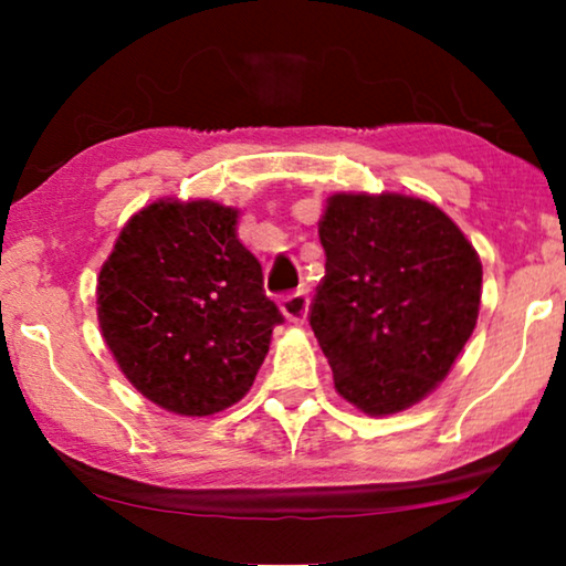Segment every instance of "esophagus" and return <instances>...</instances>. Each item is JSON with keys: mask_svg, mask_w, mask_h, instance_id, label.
Returning a JSON list of instances; mask_svg holds the SVG:
<instances>
[{"mask_svg": "<svg viewBox=\"0 0 566 566\" xmlns=\"http://www.w3.org/2000/svg\"><path fill=\"white\" fill-rule=\"evenodd\" d=\"M308 304H312V301H308L306 293L298 291V293H291V296H285L281 301V312H283V316L289 322L304 324L306 322V314H308Z\"/></svg>", "mask_w": 566, "mask_h": 566, "instance_id": "1", "label": "esophagus"}]
</instances>
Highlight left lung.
<instances>
[{
	"label": "left lung",
	"instance_id": "obj_1",
	"mask_svg": "<svg viewBox=\"0 0 566 566\" xmlns=\"http://www.w3.org/2000/svg\"><path fill=\"white\" fill-rule=\"evenodd\" d=\"M319 239L327 262L308 324L339 397L366 415L417 405L476 327V250L438 206L399 192H337Z\"/></svg>",
	"mask_w": 566,
	"mask_h": 566
}]
</instances>
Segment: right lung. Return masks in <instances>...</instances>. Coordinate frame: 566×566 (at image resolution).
Returning <instances> with one entry per match:
<instances>
[{
  "label": "right lung",
  "mask_w": 566,
  "mask_h": 566,
  "mask_svg": "<svg viewBox=\"0 0 566 566\" xmlns=\"http://www.w3.org/2000/svg\"><path fill=\"white\" fill-rule=\"evenodd\" d=\"M237 216L213 200H157L123 227L99 270L105 343L167 412L206 417L242 399L283 322Z\"/></svg>",
  "instance_id": "add662e5"
}]
</instances>
